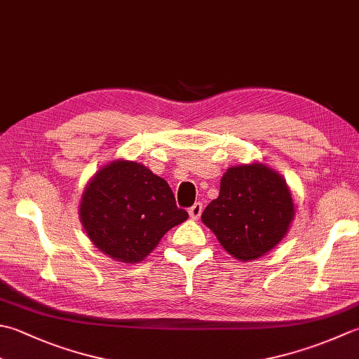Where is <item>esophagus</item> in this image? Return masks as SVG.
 I'll return each mask as SVG.
<instances>
[{
  "label": "esophagus",
  "mask_w": 359,
  "mask_h": 359,
  "mask_svg": "<svg viewBox=\"0 0 359 359\" xmlns=\"http://www.w3.org/2000/svg\"><path fill=\"white\" fill-rule=\"evenodd\" d=\"M202 210H203L202 202H194L193 205L188 208V213H189V216L193 217V219H198V217H199L201 213H202Z\"/></svg>",
  "instance_id": "1"
}]
</instances>
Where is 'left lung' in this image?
<instances>
[{
  "instance_id": "obj_1",
  "label": "left lung",
  "mask_w": 359,
  "mask_h": 359,
  "mask_svg": "<svg viewBox=\"0 0 359 359\" xmlns=\"http://www.w3.org/2000/svg\"><path fill=\"white\" fill-rule=\"evenodd\" d=\"M292 217L294 203L282 175L252 163L222 175L219 196L203 210L202 222L230 255L249 262L282 241Z\"/></svg>"
}]
</instances>
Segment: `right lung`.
I'll list each match as a JSON object with an SVG mask.
<instances>
[{"instance_id":"obj_1","label":"right lung","mask_w":359,"mask_h":359,"mask_svg":"<svg viewBox=\"0 0 359 359\" xmlns=\"http://www.w3.org/2000/svg\"><path fill=\"white\" fill-rule=\"evenodd\" d=\"M79 213L91 243L123 263L143 262L168 230L188 217L166 180L128 160L96 172Z\"/></svg>"}]
</instances>
